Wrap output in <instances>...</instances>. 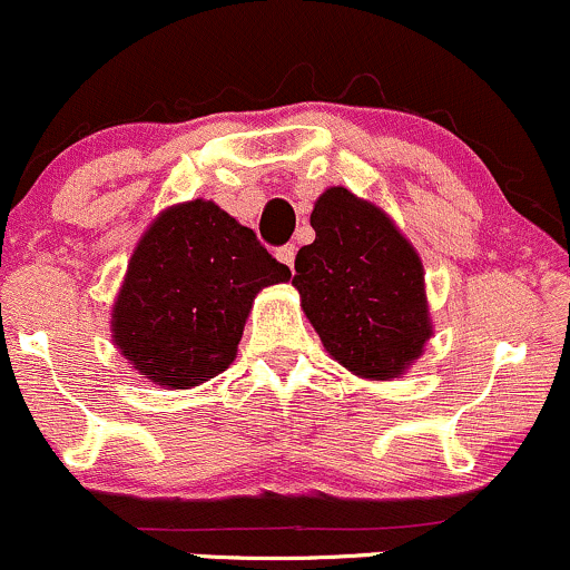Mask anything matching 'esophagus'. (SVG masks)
Masks as SVG:
<instances>
[{
  "mask_svg": "<svg viewBox=\"0 0 570 570\" xmlns=\"http://www.w3.org/2000/svg\"><path fill=\"white\" fill-rule=\"evenodd\" d=\"M295 254H297L295 243H286V246L275 248V259H278V262H284V265L289 267V271H292V265H295Z\"/></svg>",
  "mask_w": 570,
  "mask_h": 570,
  "instance_id": "1",
  "label": "esophagus"
}]
</instances>
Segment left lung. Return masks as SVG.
Segmentation results:
<instances>
[{"instance_id": "1", "label": "left lung", "mask_w": 570, "mask_h": 570, "mask_svg": "<svg viewBox=\"0 0 570 570\" xmlns=\"http://www.w3.org/2000/svg\"><path fill=\"white\" fill-rule=\"evenodd\" d=\"M311 227L292 278L305 316L354 376L397 379L433 335L422 259L384 210L343 186L316 199Z\"/></svg>"}]
</instances>
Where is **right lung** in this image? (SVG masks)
Returning a JSON list of instances; mask_svg holds the SVG:
<instances>
[{"label":"right lung","instance_id":"right-lung-1","mask_svg":"<svg viewBox=\"0 0 570 570\" xmlns=\"http://www.w3.org/2000/svg\"><path fill=\"white\" fill-rule=\"evenodd\" d=\"M289 278L254 229L216 203L173 205L129 259L112 305V343L142 379L189 390L229 367L254 297Z\"/></svg>","mask_w":570,"mask_h":570}]
</instances>
